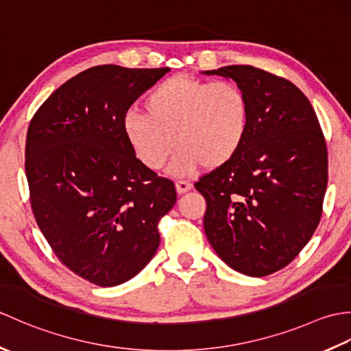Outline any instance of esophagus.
<instances>
[{"label": "esophagus", "instance_id": "34e87169", "mask_svg": "<svg viewBox=\"0 0 351 351\" xmlns=\"http://www.w3.org/2000/svg\"><path fill=\"white\" fill-rule=\"evenodd\" d=\"M191 187L193 185L190 184V182H187V181H176V191L180 193V195H182V193H185V191H189V190H191Z\"/></svg>", "mask_w": 351, "mask_h": 351}]
</instances>
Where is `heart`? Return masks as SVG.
<instances>
[{
  "mask_svg": "<svg viewBox=\"0 0 351 351\" xmlns=\"http://www.w3.org/2000/svg\"><path fill=\"white\" fill-rule=\"evenodd\" d=\"M143 110L126 114L122 131L136 158L152 171L166 166L175 145V175H191L199 166L220 169L240 152L249 131V99L230 81L171 77L146 96Z\"/></svg>",
  "mask_w": 351,
  "mask_h": 351,
  "instance_id": "b5f03b06",
  "label": "heart"
}]
</instances>
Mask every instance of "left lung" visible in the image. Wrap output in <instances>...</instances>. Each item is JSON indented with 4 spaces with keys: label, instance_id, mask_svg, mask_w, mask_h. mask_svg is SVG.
Returning a JSON list of instances; mask_svg holds the SVG:
<instances>
[{
    "label": "left lung",
    "instance_id": "obj_1",
    "mask_svg": "<svg viewBox=\"0 0 351 351\" xmlns=\"http://www.w3.org/2000/svg\"><path fill=\"white\" fill-rule=\"evenodd\" d=\"M205 73L235 81L249 99L250 122L234 160L195 184L206 200L204 229L229 267L263 278L299 255L322 220L326 138L291 81L249 64Z\"/></svg>",
    "mask_w": 351,
    "mask_h": 351
}]
</instances>
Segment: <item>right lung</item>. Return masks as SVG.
I'll return each instance as SVG.
<instances>
[{"mask_svg":"<svg viewBox=\"0 0 351 351\" xmlns=\"http://www.w3.org/2000/svg\"><path fill=\"white\" fill-rule=\"evenodd\" d=\"M169 71L95 66L58 87L28 125L34 219L60 263L98 287L143 270L176 202L173 181L146 169L122 131L132 102Z\"/></svg>","mask_w":351,"mask_h":351,"instance_id":"right-lung-1","label":"right lung"}]
</instances>
